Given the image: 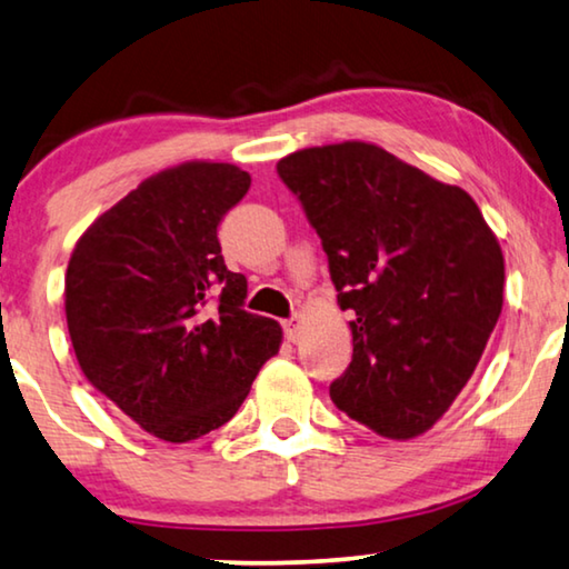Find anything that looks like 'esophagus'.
<instances>
[{
  "label": "esophagus",
  "instance_id": "obj_1",
  "mask_svg": "<svg viewBox=\"0 0 569 569\" xmlns=\"http://www.w3.org/2000/svg\"><path fill=\"white\" fill-rule=\"evenodd\" d=\"M283 332L288 337V342H296V339H299V335H301V319L299 317L286 319L283 321Z\"/></svg>",
  "mask_w": 569,
  "mask_h": 569
}]
</instances>
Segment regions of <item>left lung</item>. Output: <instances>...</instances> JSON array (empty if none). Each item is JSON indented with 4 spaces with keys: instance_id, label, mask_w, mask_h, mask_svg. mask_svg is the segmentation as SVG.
<instances>
[{
    "instance_id": "left-lung-1",
    "label": "left lung",
    "mask_w": 569,
    "mask_h": 569,
    "mask_svg": "<svg viewBox=\"0 0 569 569\" xmlns=\"http://www.w3.org/2000/svg\"><path fill=\"white\" fill-rule=\"evenodd\" d=\"M327 252L337 301L355 311L339 411L411 439L449 409L503 307V256L478 203L368 142L278 160Z\"/></svg>"
}]
</instances>
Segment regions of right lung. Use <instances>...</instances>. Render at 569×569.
<instances>
[{
	"mask_svg": "<svg viewBox=\"0 0 569 569\" xmlns=\"http://www.w3.org/2000/svg\"><path fill=\"white\" fill-rule=\"evenodd\" d=\"M250 176L183 163L142 181L89 227L68 262L76 360L109 401L166 442L230 421L281 345L244 309L248 278L224 266L217 227Z\"/></svg>",
	"mask_w": 569,
	"mask_h": 569,
	"instance_id": "right-lung-1",
	"label": "right lung"
}]
</instances>
